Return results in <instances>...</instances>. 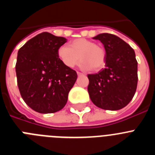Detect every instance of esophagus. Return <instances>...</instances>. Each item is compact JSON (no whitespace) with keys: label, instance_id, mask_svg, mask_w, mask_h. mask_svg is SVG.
<instances>
[{"label":"esophagus","instance_id":"esophagus-1","mask_svg":"<svg viewBox=\"0 0 155 155\" xmlns=\"http://www.w3.org/2000/svg\"><path fill=\"white\" fill-rule=\"evenodd\" d=\"M77 74H78V76H83V75H84V74L81 73V72H78V71L77 72Z\"/></svg>","mask_w":155,"mask_h":155}]
</instances>
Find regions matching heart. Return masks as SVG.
<instances>
[{
    "label": "heart",
    "instance_id": "b5f03b06",
    "mask_svg": "<svg viewBox=\"0 0 155 155\" xmlns=\"http://www.w3.org/2000/svg\"><path fill=\"white\" fill-rule=\"evenodd\" d=\"M58 57L67 68H72L81 60L82 69L98 71L105 62V52L102 46L86 39H77L69 44V47L62 46L59 48Z\"/></svg>",
    "mask_w": 155,
    "mask_h": 155
}]
</instances>
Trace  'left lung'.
Returning <instances> with one entry per match:
<instances>
[{
    "label": "left lung",
    "mask_w": 155,
    "mask_h": 155,
    "mask_svg": "<svg viewBox=\"0 0 155 155\" xmlns=\"http://www.w3.org/2000/svg\"><path fill=\"white\" fill-rule=\"evenodd\" d=\"M105 50V68L88 74L87 91L91 102L105 110H119L132 100L137 86V61L134 49L123 39L109 33L93 38Z\"/></svg>",
    "instance_id": "obj_1"
}]
</instances>
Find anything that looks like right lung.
I'll list each match as a JSON object with an SVG mask.
<instances>
[{
	"instance_id": "1",
	"label": "right lung",
	"mask_w": 155,
	"mask_h": 155,
	"mask_svg": "<svg viewBox=\"0 0 155 155\" xmlns=\"http://www.w3.org/2000/svg\"><path fill=\"white\" fill-rule=\"evenodd\" d=\"M64 37L49 32L35 35L19 49L15 65L18 89L25 102L39 113L61 110L78 78L76 71L64 65L59 48Z\"/></svg>"
}]
</instances>
